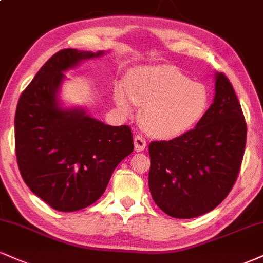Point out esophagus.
<instances>
[{
    "mask_svg": "<svg viewBox=\"0 0 263 263\" xmlns=\"http://www.w3.org/2000/svg\"><path fill=\"white\" fill-rule=\"evenodd\" d=\"M135 151L136 152H143L145 149V147H147V142H145V140L142 136L137 135L135 137Z\"/></svg>",
    "mask_w": 263,
    "mask_h": 263,
    "instance_id": "esophagus-1",
    "label": "esophagus"
}]
</instances>
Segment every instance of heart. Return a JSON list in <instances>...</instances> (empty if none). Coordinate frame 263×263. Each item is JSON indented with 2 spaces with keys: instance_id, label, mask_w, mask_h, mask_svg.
Masks as SVG:
<instances>
[{
  "instance_id": "1",
  "label": "heart",
  "mask_w": 263,
  "mask_h": 263,
  "mask_svg": "<svg viewBox=\"0 0 263 263\" xmlns=\"http://www.w3.org/2000/svg\"><path fill=\"white\" fill-rule=\"evenodd\" d=\"M114 101L126 114L132 112L134 104L141 106L140 121L148 134L174 138L203 119L210 106V91L174 66H142L131 69L125 83L116 85Z\"/></svg>"
}]
</instances>
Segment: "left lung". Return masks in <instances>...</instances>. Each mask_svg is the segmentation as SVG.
I'll return each mask as SVG.
<instances>
[{
  "instance_id": "8db88e82",
  "label": "left lung",
  "mask_w": 263,
  "mask_h": 263,
  "mask_svg": "<svg viewBox=\"0 0 263 263\" xmlns=\"http://www.w3.org/2000/svg\"><path fill=\"white\" fill-rule=\"evenodd\" d=\"M214 80L213 103L196 127L149 144V191L170 217L190 219L213 211L238 178L246 122L229 80L223 73Z\"/></svg>"
}]
</instances>
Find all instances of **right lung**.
Masks as SVG:
<instances>
[{
    "label": "right lung",
    "mask_w": 263,
    "mask_h": 263,
    "mask_svg": "<svg viewBox=\"0 0 263 263\" xmlns=\"http://www.w3.org/2000/svg\"><path fill=\"white\" fill-rule=\"evenodd\" d=\"M105 51L65 49L39 69L18 100L15 154L22 178L53 210L74 212L93 204L114 170L134 152L128 126H110L84 107H63L65 72Z\"/></svg>",
    "instance_id": "1"
}]
</instances>
